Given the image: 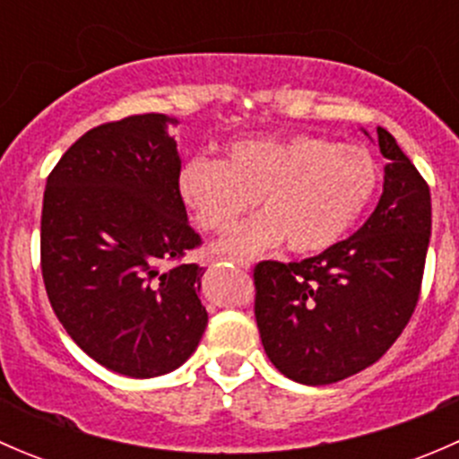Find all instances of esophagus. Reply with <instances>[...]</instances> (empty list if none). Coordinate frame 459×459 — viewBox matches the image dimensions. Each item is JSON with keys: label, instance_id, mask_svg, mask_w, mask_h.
Returning a JSON list of instances; mask_svg holds the SVG:
<instances>
[{"label": "esophagus", "instance_id": "obj_1", "mask_svg": "<svg viewBox=\"0 0 459 459\" xmlns=\"http://www.w3.org/2000/svg\"><path fill=\"white\" fill-rule=\"evenodd\" d=\"M230 262H233L235 266H239V268H242V271H248V268H251V264H248L247 259H230Z\"/></svg>", "mask_w": 459, "mask_h": 459}]
</instances>
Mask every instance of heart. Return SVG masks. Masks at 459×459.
Here are the masks:
<instances>
[{
    "label": "heart",
    "instance_id": "b5f03b06",
    "mask_svg": "<svg viewBox=\"0 0 459 459\" xmlns=\"http://www.w3.org/2000/svg\"><path fill=\"white\" fill-rule=\"evenodd\" d=\"M377 182L367 148L304 133L235 142L224 161L191 157L178 178L184 204L211 233L229 230L257 200L262 212L217 247L242 257L281 244L295 255L328 251L362 217Z\"/></svg>",
    "mask_w": 459,
    "mask_h": 459
}]
</instances>
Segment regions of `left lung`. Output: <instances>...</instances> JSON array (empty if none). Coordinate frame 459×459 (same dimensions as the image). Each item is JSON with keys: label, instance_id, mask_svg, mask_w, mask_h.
<instances>
[{"label": "left lung", "instance_id": "left-lung-1", "mask_svg": "<svg viewBox=\"0 0 459 459\" xmlns=\"http://www.w3.org/2000/svg\"><path fill=\"white\" fill-rule=\"evenodd\" d=\"M384 191L362 229L302 262H259L255 319L268 359L308 386L377 362L413 316L430 239V191L395 137L377 128Z\"/></svg>", "mask_w": 459, "mask_h": 459}]
</instances>
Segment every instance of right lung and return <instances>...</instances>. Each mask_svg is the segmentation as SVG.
Wrapping results in <instances>:
<instances>
[{
	"label": "right lung",
	"instance_id": "right-lung-1",
	"mask_svg": "<svg viewBox=\"0 0 459 459\" xmlns=\"http://www.w3.org/2000/svg\"><path fill=\"white\" fill-rule=\"evenodd\" d=\"M175 124L146 113L91 128L46 179L50 307L86 355L128 377L182 367L208 324L197 295L204 268L182 262L202 239L179 195Z\"/></svg>",
	"mask_w": 459,
	"mask_h": 459
}]
</instances>
